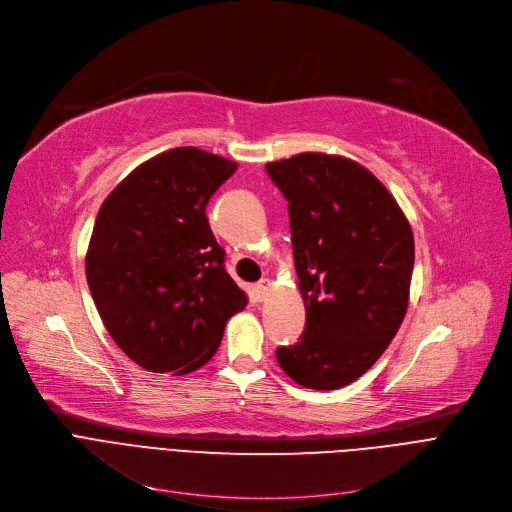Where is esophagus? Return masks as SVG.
<instances>
[{
  "label": "esophagus",
  "instance_id": "obj_1",
  "mask_svg": "<svg viewBox=\"0 0 512 512\" xmlns=\"http://www.w3.org/2000/svg\"><path fill=\"white\" fill-rule=\"evenodd\" d=\"M268 289H270V281H268V279H260V281L254 285V295H256L258 299H262V297L268 293Z\"/></svg>",
  "mask_w": 512,
  "mask_h": 512
}]
</instances>
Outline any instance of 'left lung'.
I'll return each instance as SVG.
<instances>
[{
  "label": "left lung",
  "mask_w": 512,
  "mask_h": 512,
  "mask_svg": "<svg viewBox=\"0 0 512 512\" xmlns=\"http://www.w3.org/2000/svg\"><path fill=\"white\" fill-rule=\"evenodd\" d=\"M285 196L306 304L295 345L277 362L297 384L335 390L372 368L407 312L413 233L399 204L355 161L304 153L266 165Z\"/></svg>",
  "instance_id": "1"
}]
</instances>
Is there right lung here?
<instances>
[{"label": "right lung", "mask_w": 512, "mask_h": 512, "mask_svg": "<svg viewBox=\"0 0 512 512\" xmlns=\"http://www.w3.org/2000/svg\"><path fill=\"white\" fill-rule=\"evenodd\" d=\"M235 169L194 146L171 148L136 167L99 210L86 281L109 335L144 370L204 366L248 302L206 219Z\"/></svg>", "instance_id": "obj_1"}]
</instances>
